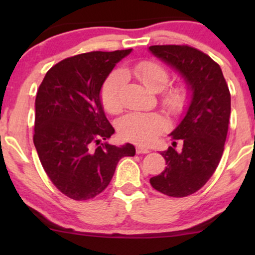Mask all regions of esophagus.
Wrapping results in <instances>:
<instances>
[{
    "instance_id": "obj_1",
    "label": "esophagus",
    "mask_w": 255,
    "mask_h": 255,
    "mask_svg": "<svg viewBox=\"0 0 255 255\" xmlns=\"http://www.w3.org/2000/svg\"><path fill=\"white\" fill-rule=\"evenodd\" d=\"M148 152H150V148L144 147L141 145L136 146V153H148Z\"/></svg>"
}]
</instances>
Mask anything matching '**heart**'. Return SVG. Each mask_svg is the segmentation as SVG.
<instances>
[{"instance_id": "1", "label": "heart", "mask_w": 255, "mask_h": 255, "mask_svg": "<svg viewBox=\"0 0 255 255\" xmlns=\"http://www.w3.org/2000/svg\"><path fill=\"white\" fill-rule=\"evenodd\" d=\"M133 74L153 92L162 91L169 83V73L162 64L144 61L134 66ZM126 84V73L115 71L104 81L101 90V101L109 113H119L122 108L121 91ZM187 102L183 87H171L163 95V104L171 111H180ZM166 127L165 120L158 114L129 113L119 122V134L122 139L137 144H150Z\"/></svg>"}]
</instances>
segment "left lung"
I'll list each match as a JSON object with an SVG mask.
<instances>
[{
	"label": "left lung",
	"instance_id": "left-lung-1",
	"mask_svg": "<svg viewBox=\"0 0 255 255\" xmlns=\"http://www.w3.org/2000/svg\"><path fill=\"white\" fill-rule=\"evenodd\" d=\"M152 55L183 78L191 101L169 135L174 147L163 151L166 168L151 177L154 189L174 198L193 194L212 176L224 151L230 118V92L218 66L204 52L187 45H152ZM180 139L183 150H174Z\"/></svg>",
	"mask_w": 255,
	"mask_h": 255
}]
</instances>
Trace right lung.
Masks as SVG:
<instances>
[{
    "instance_id": "add662e5",
    "label": "right lung",
    "mask_w": 255,
    "mask_h": 255,
    "mask_svg": "<svg viewBox=\"0 0 255 255\" xmlns=\"http://www.w3.org/2000/svg\"><path fill=\"white\" fill-rule=\"evenodd\" d=\"M130 52L92 51L66 58L49 69L38 89L33 135L38 157L58 191L74 200L103 192L119 160L135 154L128 142H102L115 133L102 104V86Z\"/></svg>"
}]
</instances>
